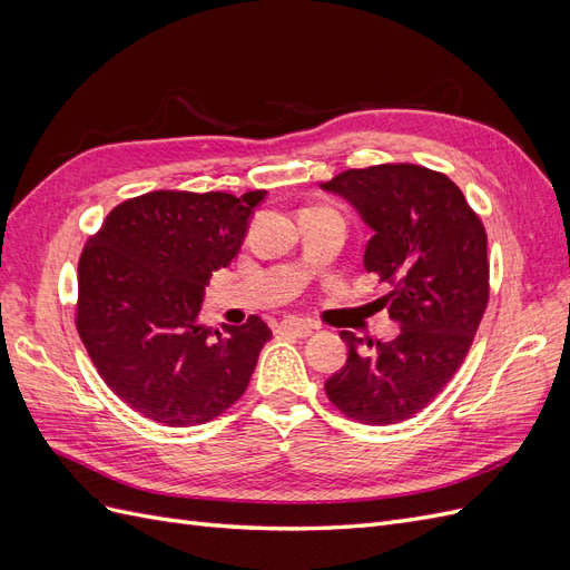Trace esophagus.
<instances>
[{
	"mask_svg": "<svg viewBox=\"0 0 570 570\" xmlns=\"http://www.w3.org/2000/svg\"><path fill=\"white\" fill-rule=\"evenodd\" d=\"M278 335H289V337H308L312 335V325L304 323V321H295V318H287L278 325Z\"/></svg>",
	"mask_w": 570,
	"mask_h": 570,
	"instance_id": "1",
	"label": "esophagus"
}]
</instances>
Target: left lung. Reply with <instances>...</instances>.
<instances>
[{
  "label": "left lung",
  "instance_id": "1",
  "mask_svg": "<svg viewBox=\"0 0 570 570\" xmlns=\"http://www.w3.org/2000/svg\"><path fill=\"white\" fill-rule=\"evenodd\" d=\"M347 197L373 228L364 266L390 285L383 297L400 335L390 342L342 331L350 356L325 381L344 416L390 425L423 411L469 354L490 299L488 233L461 189L419 164L342 170L321 185Z\"/></svg>",
  "mask_w": 570,
  "mask_h": 570
}]
</instances>
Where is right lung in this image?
Here are the masks:
<instances>
[{"label":"right lung","mask_w":570,"mask_h":570,"mask_svg":"<svg viewBox=\"0 0 570 570\" xmlns=\"http://www.w3.org/2000/svg\"><path fill=\"white\" fill-rule=\"evenodd\" d=\"M266 189H154L120 202L78 262L76 327L97 373L145 419L187 428L214 421L245 394L268 325L212 331L202 297L239 252Z\"/></svg>","instance_id":"obj_1"}]
</instances>
